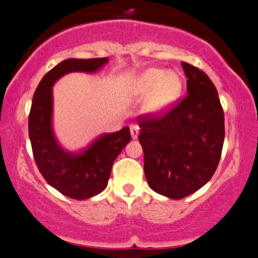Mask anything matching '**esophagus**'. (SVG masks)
Segmentation results:
<instances>
[{
  "label": "esophagus",
  "mask_w": 258,
  "mask_h": 258,
  "mask_svg": "<svg viewBox=\"0 0 258 258\" xmlns=\"http://www.w3.org/2000/svg\"><path fill=\"white\" fill-rule=\"evenodd\" d=\"M130 130H131L132 138L133 139L137 138L138 135H139V126L138 125H135V123H133V125H131V127H130Z\"/></svg>",
  "instance_id": "34e87169"
}]
</instances>
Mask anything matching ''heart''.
<instances>
[{
    "mask_svg": "<svg viewBox=\"0 0 258 258\" xmlns=\"http://www.w3.org/2000/svg\"><path fill=\"white\" fill-rule=\"evenodd\" d=\"M182 84L176 73H165L161 69H148L138 76L133 90L137 96L146 97V109L149 112H160L167 109L178 98Z\"/></svg>",
    "mask_w": 258,
    "mask_h": 258,
    "instance_id": "obj_1",
    "label": "heart"
}]
</instances>
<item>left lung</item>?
I'll list each match as a JSON object with an SVG mask.
<instances>
[{
    "label": "left lung",
    "instance_id": "8db88e82",
    "mask_svg": "<svg viewBox=\"0 0 258 258\" xmlns=\"http://www.w3.org/2000/svg\"><path fill=\"white\" fill-rule=\"evenodd\" d=\"M186 96L164 115L139 116L144 173L156 193L183 199L214 176L224 142L217 90L203 70L182 61Z\"/></svg>",
    "mask_w": 258,
    "mask_h": 258
}]
</instances>
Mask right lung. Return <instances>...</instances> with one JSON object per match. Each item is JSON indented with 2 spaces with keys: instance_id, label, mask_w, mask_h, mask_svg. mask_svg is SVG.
<instances>
[{
  "instance_id": "right-lung-1",
  "label": "right lung",
  "mask_w": 258,
  "mask_h": 258,
  "mask_svg": "<svg viewBox=\"0 0 258 258\" xmlns=\"http://www.w3.org/2000/svg\"><path fill=\"white\" fill-rule=\"evenodd\" d=\"M108 63V58L67 59L49 70L38 84L29 114L35 162L49 185L68 198L85 200L108 185L115 159L131 141L128 126L104 133L79 153L65 150L53 132V85L65 74L94 73Z\"/></svg>"
}]
</instances>
